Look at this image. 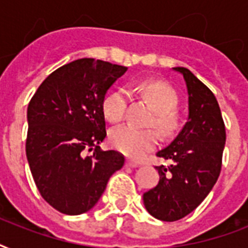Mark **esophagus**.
Here are the masks:
<instances>
[{
    "label": "esophagus",
    "instance_id": "obj_1",
    "mask_svg": "<svg viewBox=\"0 0 248 248\" xmlns=\"http://www.w3.org/2000/svg\"><path fill=\"white\" fill-rule=\"evenodd\" d=\"M126 166H127V167H138L139 163L134 162V161H130V159H128V161H126Z\"/></svg>",
    "mask_w": 248,
    "mask_h": 248
}]
</instances>
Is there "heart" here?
Instances as JSON below:
<instances>
[{
	"instance_id": "1",
	"label": "heart",
	"mask_w": 248,
	"mask_h": 248,
	"mask_svg": "<svg viewBox=\"0 0 248 248\" xmlns=\"http://www.w3.org/2000/svg\"><path fill=\"white\" fill-rule=\"evenodd\" d=\"M131 90L143 95L157 112L155 124L163 134H170L175 128L176 117L173 110L177 107V95L170 86L157 81H144ZM127 93L124 90L113 91L104 99L103 112L112 122H120L124 118L127 108ZM110 143L117 151L130 158L141 159L148 152L155 149L158 143V135L153 130H140L131 124H124L114 128L110 134Z\"/></svg>"
}]
</instances>
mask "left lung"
I'll return each instance as SVG.
<instances>
[{"label": "left lung", "mask_w": 248, "mask_h": 248, "mask_svg": "<svg viewBox=\"0 0 248 248\" xmlns=\"http://www.w3.org/2000/svg\"><path fill=\"white\" fill-rule=\"evenodd\" d=\"M184 77L188 90V121L175 139L157 152L173 161L157 166L159 181L144 193L147 211L162 221H176L196 210L220 175L225 147V126L215 95L192 72L172 68Z\"/></svg>", "instance_id": "obj_1"}]
</instances>
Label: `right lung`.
Masks as SVG:
<instances>
[{
	"label": "right lung",
	"mask_w": 248,
	"mask_h": 248,
	"mask_svg": "<svg viewBox=\"0 0 248 248\" xmlns=\"http://www.w3.org/2000/svg\"><path fill=\"white\" fill-rule=\"evenodd\" d=\"M127 68L83 58L54 71L28 105L27 159L41 196L65 215L97 203L124 157L101 151L105 93ZM95 148L93 156L84 151Z\"/></svg>",
	"instance_id": "obj_1"
}]
</instances>
